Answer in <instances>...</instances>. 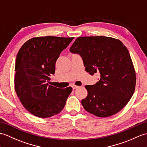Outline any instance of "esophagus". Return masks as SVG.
Segmentation results:
<instances>
[{"instance_id": "34e87169", "label": "esophagus", "mask_w": 147, "mask_h": 147, "mask_svg": "<svg viewBox=\"0 0 147 147\" xmlns=\"http://www.w3.org/2000/svg\"><path fill=\"white\" fill-rule=\"evenodd\" d=\"M78 87H79V86H76V85H73V86H72V89L74 90V89H77Z\"/></svg>"}]
</instances>
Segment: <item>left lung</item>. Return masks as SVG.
Segmentation results:
<instances>
[{"mask_svg":"<svg viewBox=\"0 0 147 147\" xmlns=\"http://www.w3.org/2000/svg\"><path fill=\"white\" fill-rule=\"evenodd\" d=\"M70 51L82 57L91 76H100L95 85L85 86L88 94L81 101L84 108L99 118L121 110L134 93L136 79L131 57L122 42L102 36L79 37Z\"/></svg>","mask_w":147,"mask_h":147,"instance_id":"left-lung-1","label":"left lung"}]
</instances>
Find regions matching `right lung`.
<instances>
[{"mask_svg":"<svg viewBox=\"0 0 147 147\" xmlns=\"http://www.w3.org/2000/svg\"><path fill=\"white\" fill-rule=\"evenodd\" d=\"M74 38H32L19 49L16 60L14 88L21 104L32 115L41 118L60 113L72 91L49 85L60 54Z\"/></svg>","mask_w":147,"mask_h":147,"instance_id":"right-lung-1","label":"right lung"}]
</instances>
